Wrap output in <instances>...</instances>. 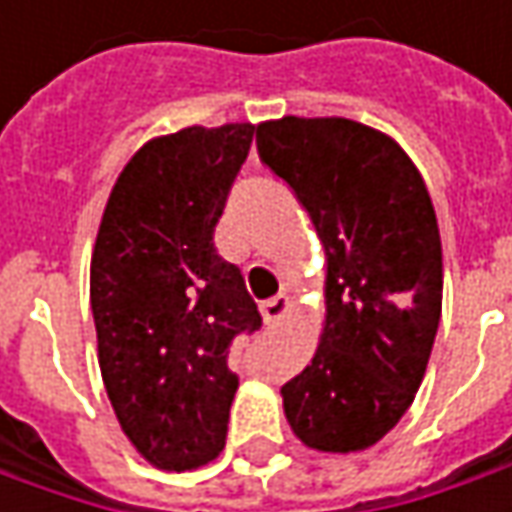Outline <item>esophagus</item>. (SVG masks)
Segmentation results:
<instances>
[{
	"mask_svg": "<svg viewBox=\"0 0 512 512\" xmlns=\"http://www.w3.org/2000/svg\"><path fill=\"white\" fill-rule=\"evenodd\" d=\"M287 310H290V299H287L285 293H279V296H273V299L262 302V319H265V325H276V322H282V319L287 316Z\"/></svg>",
	"mask_w": 512,
	"mask_h": 512,
	"instance_id": "obj_1",
	"label": "esophagus"
}]
</instances>
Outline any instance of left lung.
Wrapping results in <instances>:
<instances>
[{
    "mask_svg": "<svg viewBox=\"0 0 512 512\" xmlns=\"http://www.w3.org/2000/svg\"><path fill=\"white\" fill-rule=\"evenodd\" d=\"M259 159L305 207L325 247V322L282 387L296 439L362 453L416 399L442 316V239L422 173L382 130L342 116L256 128Z\"/></svg>",
    "mask_w": 512,
    "mask_h": 512,
    "instance_id": "obj_1",
    "label": "left lung"
}]
</instances>
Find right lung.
<instances>
[{"label": "right lung", "mask_w": 512, "mask_h": 512, "mask_svg": "<svg viewBox=\"0 0 512 512\" xmlns=\"http://www.w3.org/2000/svg\"><path fill=\"white\" fill-rule=\"evenodd\" d=\"M253 133L230 122L153 136L122 168L99 222V370L122 433L159 470H196L225 450L239 387L230 344L262 327L239 267L213 247Z\"/></svg>", "instance_id": "add662e5"}]
</instances>
